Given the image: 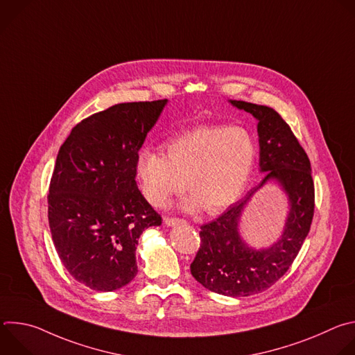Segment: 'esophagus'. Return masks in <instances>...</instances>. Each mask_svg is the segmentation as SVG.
I'll return each mask as SVG.
<instances>
[{"mask_svg":"<svg viewBox=\"0 0 355 355\" xmlns=\"http://www.w3.org/2000/svg\"><path fill=\"white\" fill-rule=\"evenodd\" d=\"M164 223H166L167 226H177V225H184V223H187V220L180 219V218H166V219H164Z\"/></svg>","mask_w":355,"mask_h":355,"instance_id":"1","label":"esophagus"}]
</instances>
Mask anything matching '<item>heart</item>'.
I'll list each match as a JSON object with an SVG mask.
<instances>
[{
    "label": "heart",
    "instance_id": "b5f03b06",
    "mask_svg": "<svg viewBox=\"0 0 355 355\" xmlns=\"http://www.w3.org/2000/svg\"><path fill=\"white\" fill-rule=\"evenodd\" d=\"M256 139L243 126L205 125L166 144V156L144 150L136 164L143 193L151 205L166 207L185 185L184 208L215 215L240 198L257 162ZM187 184H184V181Z\"/></svg>",
    "mask_w": 355,
    "mask_h": 355
}]
</instances>
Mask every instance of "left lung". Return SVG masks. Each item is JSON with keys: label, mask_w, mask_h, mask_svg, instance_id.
Returning <instances> with one entry per match:
<instances>
[{"label": "left lung", "mask_w": 355, "mask_h": 355, "mask_svg": "<svg viewBox=\"0 0 355 355\" xmlns=\"http://www.w3.org/2000/svg\"><path fill=\"white\" fill-rule=\"evenodd\" d=\"M230 103L259 121L260 170L266 177L218 219L200 226V245L191 274L212 292L250 296L272 286L296 259L311 230L315 184L306 151L275 110L245 101ZM270 179H275L288 193L291 209L282 239L270 249L252 250L239 239L238 219L252 193Z\"/></svg>", "instance_id": "obj_1"}]
</instances>
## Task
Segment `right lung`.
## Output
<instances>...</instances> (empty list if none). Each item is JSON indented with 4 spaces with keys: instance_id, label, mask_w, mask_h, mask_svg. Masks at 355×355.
Here are the masks:
<instances>
[{
    "instance_id": "obj_1",
    "label": "right lung",
    "mask_w": 355,
    "mask_h": 355,
    "mask_svg": "<svg viewBox=\"0 0 355 355\" xmlns=\"http://www.w3.org/2000/svg\"><path fill=\"white\" fill-rule=\"evenodd\" d=\"M167 99L123 103L77 123L62 144L47 195L58 254L73 278L111 292L137 274L136 245L162 216L135 181L139 150Z\"/></svg>"
}]
</instances>
